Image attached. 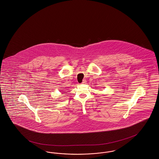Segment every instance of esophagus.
<instances>
[{
    "label": "esophagus",
    "instance_id": "obj_1",
    "mask_svg": "<svg viewBox=\"0 0 159 159\" xmlns=\"http://www.w3.org/2000/svg\"><path fill=\"white\" fill-rule=\"evenodd\" d=\"M86 84V80L85 79H84V80H83V81H82V84L84 85V84Z\"/></svg>",
    "mask_w": 159,
    "mask_h": 159
}]
</instances>
